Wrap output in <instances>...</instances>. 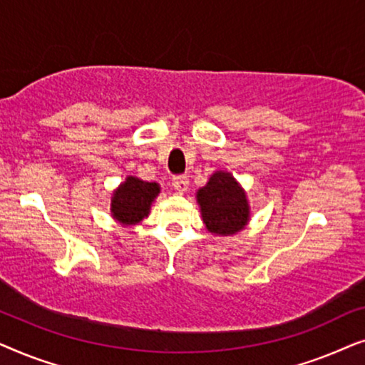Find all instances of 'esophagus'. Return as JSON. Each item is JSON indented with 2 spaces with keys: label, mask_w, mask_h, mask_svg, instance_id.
<instances>
[{
  "label": "esophagus",
  "mask_w": 365,
  "mask_h": 365,
  "mask_svg": "<svg viewBox=\"0 0 365 365\" xmlns=\"http://www.w3.org/2000/svg\"><path fill=\"white\" fill-rule=\"evenodd\" d=\"M173 187H174V191L179 194L186 192L189 187V179L186 176H176L173 179Z\"/></svg>",
  "instance_id": "34e87169"
}]
</instances>
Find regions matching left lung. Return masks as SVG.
I'll use <instances>...</instances> for the list:
<instances>
[{
	"label": "left lung",
	"mask_w": 365,
	"mask_h": 365,
	"mask_svg": "<svg viewBox=\"0 0 365 365\" xmlns=\"http://www.w3.org/2000/svg\"><path fill=\"white\" fill-rule=\"evenodd\" d=\"M196 201L204 226L212 236H234L251 221L247 194L227 171L212 173L206 186L197 189Z\"/></svg>",
	"instance_id": "1"
}]
</instances>
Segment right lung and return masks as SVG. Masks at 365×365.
I'll return each instance as SVG.
<instances>
[{"mask_svg": "<svg viewBox=\"0 0 365 365\" xmlns=\"http://www.w3.org/2000/svg\"><path fill=\"white\" fill-rule=\"evenodd\" d=\"M161 192L158 182L143 181L136 176L126 179L113 191L111 216L121 226H136L151 212L154 199Z\"/></svg>", "mask_w": 365, "mask_h": 365, "instance_id": "add662e5", "label": "right lung"}]
</instances>
